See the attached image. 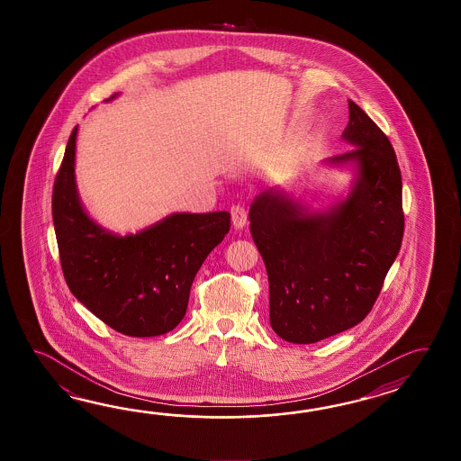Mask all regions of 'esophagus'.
<instances>
[{
  "label": "esophagus",
  "mask_w": 461,
  "mask_h": 461,
  "mask_svg": "<svg viewBox=\"0 0 461 461\" xmlns=\"http://www.w3.org/2000/svg\"><path fill=\"white\" fill-rule=\"evenodd\" d=\"M230 216H232V226L235 229H242L247 224V209L240 204H235L230 207Z\"/></svg>",
  "instance_id": "34e87169"
}]
</instances>
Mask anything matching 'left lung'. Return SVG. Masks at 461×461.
<instances>
[{
  "label": "left lung",
  "mask_w": 461,
  "mask_h": 461,
  "mask_svg": "<svg viewBox=\"0 0 461 461\" xmlns=\"http://www.w3.org/2000/svg\"><path fill=\"white\" fill-rule=\"evenodd\" d=\"M343 138L356 148L333 161H357L359 176L341 204L308 214L264 193L249 212L268 275L270 324L288 343H318L361 323L401 250V167L389 138L353 100Z\"/></svg>",
  "instance_id": "8db88e82"
}]
</instances>
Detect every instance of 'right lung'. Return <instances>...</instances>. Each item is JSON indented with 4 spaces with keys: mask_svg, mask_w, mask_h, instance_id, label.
I'll return each mask as SVG.
<instances>
[{
    "mask_svg": "<svg viewBox=\"0 0 461 461\" xmlns=\"http://www.w3.org/2000/svg\"><path fill=\"white\" fill-rule=\"evenodd\" d=\"M76 137L77 127L52 189V221L68 286L118 333L135 338L167 333L185 318L193 280L229 232L230 214H173L140 234H108L78 203Z\"/></svg>",
    "mask_w": 461,
    "mask_h": 461,
    "instance_id": "1",
    "label": "right lung"
}]
</instances>
